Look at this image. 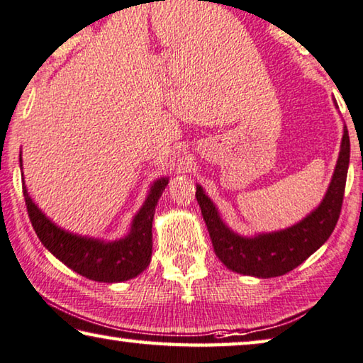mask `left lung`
<instances>
[{"label": "left lung", "instance_id": "1", "mask_svg": "<svg viewBox=\"0 0 363 363\" xmlns=\"http://www.w3.org/2000/svg\"><path fill=\"white\" fill-rule=\"evenodd\" d=\"M349 160L350 140L347 128L344 125L337 164L323 201L296 224L273 233L254 235L234 233L220 218L216 204L203 190V186L196 185V201L201 208L203 219L208 225L209 238L218 259L229 270L257 278L280 277L301 265L329 239L337 224L345 180H347Z\"/></svg>", "mask_w": 363, "mask_h": 363}]
</instances>
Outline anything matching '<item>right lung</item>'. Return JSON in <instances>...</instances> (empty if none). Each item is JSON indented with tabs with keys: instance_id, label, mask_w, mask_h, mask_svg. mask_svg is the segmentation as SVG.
Returning <instances> with one entry per match:
<instances>
[{
	"instance_id": "add662e5",
	"label": "right lung",
	"mask_w": 363,
	"mask_h": 363,
	"mask_svg": "<svg viewBox=\"0 0 363 363\" xmlns=\"http://www.w3.org/2000/svg\"><path fill=\"white\" fill-rule=\"evenodd\" d=\"M19 167L23 169V157L19 154ZM169 185V177H160L152 183L145 201L134 214L129 233L116 240H104L90 235L73 234L62 229L30 198L24 182L23 193L26 206L38 238L55 259L68 269L94 281L119 283L140 275L152 259V220L155 206Z\"/></svg>"
}]
</instances>
